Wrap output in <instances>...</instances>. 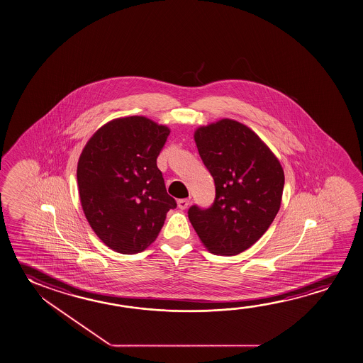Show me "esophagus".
Returning <instances> with one entry per match:
<instances>
[{
  "label": "esophagus",
  "instance_id": "34e87169",
  "mask_svg": "<svg viewBox=\"0 0 363 363\" xmlns=\"http://www.w3.org/2000/svg\"><path fill=\"white\" fill-rule=\"evenodd\" d=\"M178 207L180 209H186V208L189 207V199H179Z\"/></svg>",
  "mask_w": 363,
  "mask_h": 363
}]
</instances>
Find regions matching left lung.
Segmentation results:
<instances>
[{
  "label": "left lung",
  "mask_w": 363,
  "mask_h": 363,
  "mask_svg": "<svg viewBox=\"0 0 363 363\" xmlns=\"http://www.w3.org/2000/svg\"><path fill=\"white\" fill-rule=\"evenodd\" d=\"M201 160L213 177L209 208L191 206L190 223L216 255L233 256L259 241L281 204L284 170L251 128L233 120L201 126L194 133Z\"/></svg>",
  "instance_id": "obj_1"
}]
</instances>
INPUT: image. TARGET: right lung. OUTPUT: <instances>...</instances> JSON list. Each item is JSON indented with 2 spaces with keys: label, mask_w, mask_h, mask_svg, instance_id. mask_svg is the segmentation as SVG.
Listing matches in <instances>:
<instances>
[{
  "label": "right lung",
  "mask_w": 363,
  "mask_h": 363,
  "mask_svg": "<svg viewBox=\"0 0 363 363\" xmlns=\"http://www.w3.org/2000/svg\"><path fill=\"white\" fill-rule=\"evenodd\" d=\"M170 130L143 116L116 118L89 138L77 182L82 208L96 235L116 252L149 247L177 207L156 159Z\"/></svg>",
  "instance_id": "1"
}]
</instances>
